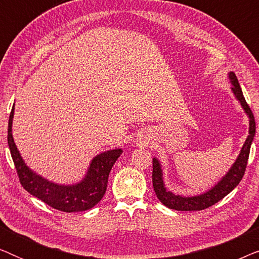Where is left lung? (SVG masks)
Listing matches in <instances>:
<instances>
[{"instance_id":"8db88e82","label":"left lung","mask_w":259,"mask_h":259,"mask_svg":"<svg viewBox=\"0 0 259 259\" xmlns=\"http://www.w3.org/2000/svg\"><path fill=\"white\" fill-rule=\"evenodd\" d=\"M231 83L233 84L232 91L235 93L236 98L238 99L240 104H242L244 111L246 112V114L250 118V130H249V136H247L245 144L240 151V153L237 158V160L228 175L223 177V179L215 185L213 189L207 191L206 193L200 194V196L196 197H180L176 196L169 191H166L164 186V182H162V173L160 164L157 159H153V172H152V182H153V189L154 192L157 194L158 199L161 201L165 206H167L172 210L177 211H200L205 210V208L212 206L215 203H218L219 200L223 199L226 194H229L235 187L238 185L240 180L244 177L245 173L246 165H247V159H249L250 154V147L252 144L254 133H256V121H254L253 113L251 111V108L245 101L244 98L242 88L239 86L238 79H237L235 73L229 74Z\"/></svg>"}]
</instances>
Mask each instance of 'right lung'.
Instances as JSON below:
<instances>
[{"label":"right lung","instance_id":"add662e5","mask_svg":"<svg viewBox=\"0 0 259 259\" xmlns=\"http://www.w3.org/2000/svg\"><path fill=\"white\" fill-rule=\"evenodd\" d=\"M14 106L8 122V145L15 165L21 185L30 194L44 201L49 206L62 212H80L90 210L102 199L107 189L109 172L118 160L122 150L107 151L99 154L92 160L86 177L76 185H56L37 176L24 164L14 143L12 123Z\"/></svg>","mask_w":259,"mask_h":259}]
</instances>
